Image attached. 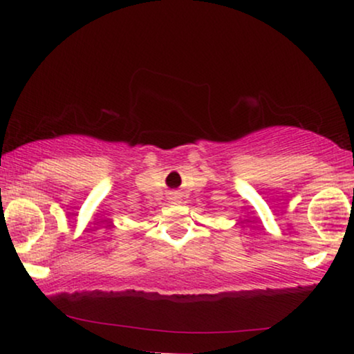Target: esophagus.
I'll return each instance as SVG.
<instances>
[{"mask_svg": "<svg viewBox=\"0 0 354 354\" xmlns=\"http://www.w3.org/2000/svg\"><path fill=\"white\" fill-rule=\"evenodd\" d=\"M172 198H177V196H172Z\"/></svg>", "mask_w": 354, "mask_h": 354, "instance_id": "esophagus-1", "label": "esophagus"}]
</instances>
